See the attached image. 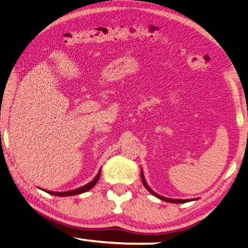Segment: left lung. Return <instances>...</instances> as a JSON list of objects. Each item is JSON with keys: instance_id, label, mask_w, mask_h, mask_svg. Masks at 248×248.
<instances>
[{"instance_id": "1", "label": "left lung", "mask_w": 248, "mask_h": 248, "mask_svg": "<svg viewBox=\"0 0 248 248\" xmlns=\"http://www.w3.org/2000/svg\"><path fill=\"white\" fill-rule=\"evenodd\" d=\"M141 178H142V182H143V184H144V186H145V187L147 188L148 192H151L153 195L156 196V197H158V199H160L161 201L169 202H190V201H191V200H172V199H167V197H164V196H161V195L156 194V193H155L154 191H152V190H151V187L147 186V183H146V181H145V179H144L143 171H141Z\"/></svg>"}]
</instances>
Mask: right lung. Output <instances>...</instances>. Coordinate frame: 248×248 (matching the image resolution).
<instances>
[{
  "mask_svg": "<svg viewBox=\"0 0 248 248\" xmlns=\"http://www.w3.org/2000/svg\"><path fill=\"white\" fill-rule=\"evenodd\" d=\"M100 174H101V171L97 173V175L95 178H94L91 182L85 184V186H81L76 188V190L73 191H67V192H51V191H46V193H49V194L52 195H56V196H71V195H77V194H81V193H84L89 190H91V188L95 186L96 182L98 181V179H100Z\"/></svg>",
  "mask_w": 248,
  "mask_h": 248,
  "instance_id": "right-lung-1",
  "label": "right lung"
}]
</instances>
